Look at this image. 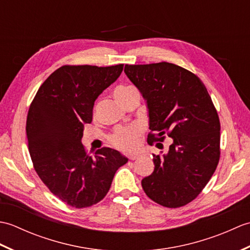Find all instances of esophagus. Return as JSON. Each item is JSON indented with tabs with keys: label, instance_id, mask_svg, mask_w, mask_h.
I'll return each mask as SVG.
<instances>
[{
	"label": "esophagus",
	"instance_id": "obj_1",
	"mask_svg": "<svg viewBox=\"0 0 250 250\" xmlns=\"http://www.w3.org/2000/svg\"><path fill=\"white\" fill-rule=\"evenodd\" d=\"M137 157H139V156H137L136 153H133V155H130L129 159H130V160H135V159H137Z\"/></svg>",
	"mask_w": 250,
	"mask_h": 250
}]
</instances>
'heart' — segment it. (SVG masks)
Returning <instances> with one entry per match:
<instances>
[{
	"label": "heart",
	"mask_w": 250,
	"mask_h": 250,
	"mask_svg": "<svg viewBox=\"0 0 250 250\" xmlns=\"http://www.w3.org/2000/svg\"><path fill=\"white\" fill-rule=\"evenodd\" d=\"M136 90L132 86H119L115 90V97L121 102L128 95ZM142 129L140 125H131L128 128H119L110 136V143L115 147L124 151H130L134 149L137 145V139L141 134Z\"/></svg>",
	"instance_id": "heart-1"
}]
</instances>
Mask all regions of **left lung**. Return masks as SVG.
Segmentation results:
<instances>
[{
  "instance_id": "obj_1",
  "label": "left lung",
  "mask_w": 250,
  "mask_h": 250,
  "mask_svg": "<svg viewBox=\"0 0 250 250\" xmlns=\"http://www.w3.org/2000/svg\"><path fill=\"white\" fill-rule=\"evenodd\" d=\"M125 73L146 100L148 144L172 139L168 151L153 155L155 169L143 178L148 198L176 208L194 200L213 176L220 157V122L201 79L168 62L125 64ZM162 148L161 143L156 145Z\"/></svg>"
}]
</instances>
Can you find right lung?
<instances>
[{
  "instance_id": "1",
  "label": "right lung",
  "mask_w": 250,
  "mask_h": 250,
  "mask_svg": "<svg viewBox=\"0 0 250 250\" xmlns=\"http://www.w3.org/2000/svg\"><path fill=\"white\" fill-rule=\"evenodd\" d=\"M124 64L64 65L36 92L26 118L29 152L35 171L57 198L76 208L103 200L115 173L128 162L119 151L92 150L82 144L84 124L92 121L94 101L117 81Z\"/></svg>"
}]
</instances>
